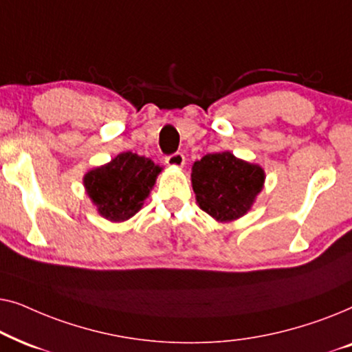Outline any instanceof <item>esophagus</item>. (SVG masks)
Wrapping results in <instances>:
<instances>
[{"label":"esophagus","mask_w":352,"mask_h":352,"mask_svg":"<svg viewBox=\"0 0 352 352\" xmlns=\"http://www.w3.org/2000/svg\"><path fill=\"white\" fill-rule=\"evenodd\" d=\"M165 162H166L168 166L182 168V166H184V163H186V157L182 155L181 152H176V153H173V155H168Z\"/></svg>","instance_id":"obj_1"}]
</instances>
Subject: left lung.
Instances as JSON below:
<instances>
[{
  "instance_id": "1",
  "label": "left lung",
  "mask_w": 352,
  "mask_h": 352,
  "mask_svg": "<svg viewBox=\"0 0 352 352\" xmlns=\"http://www.w3.org/2000/svg\"><path fill=\"white\" fill-rule=\"evenodd\" d=\"M190 181L200 208L218 223H230L253 208L266 173L256 163L223 151L194 162Z\"/></svg>"
}]
</instances>
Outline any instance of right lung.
Returning a JSON list of instances; mask_svg holds the SVG:
<instances>
[{
    "label": "right lung",
    "instance_id": "right-lung-1",
    "mask_svg": "<svg viewBox=\"0 0 352 352\" xmlns=\"http://www.w3.org/2000/svg\"><path fill=\"white\" fill-rule=\"evenodd\" d=\"M162 170L151 158L123 152L86 173L83 186L102 218L123 223L142 208Z\"/></svg>",
    "mask_w": 352,
    "mask_h": 352
}]
</instances>
